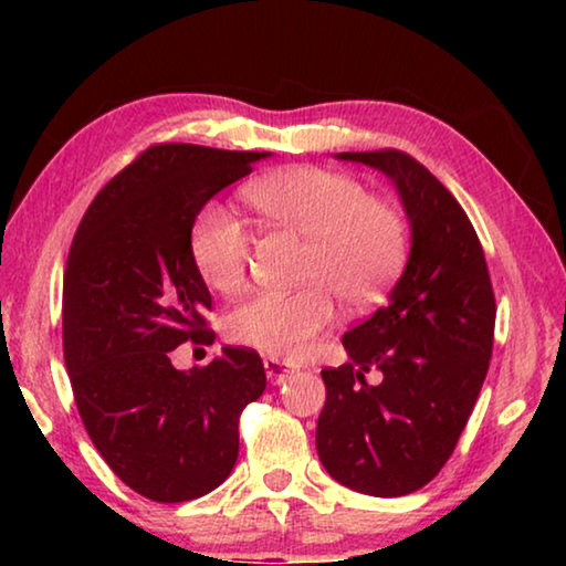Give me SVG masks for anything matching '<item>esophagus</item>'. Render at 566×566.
Masks as SVG:
<instances>
[{
    "instance_id": "esophagus-1",
    "label": "esophagus",
    "mask_w": 566,
    "mask_h": 566,
    "mask_svg": "<svg viewBox=\"0 0 566 566\" xmlns=\"http://www.w3.org/2000/svg\"><path fill=\"white\" fill-rule=\"evenodd\" d=\"M264 369H266V377H270L272 385H282V381L290 379L292 375L300 371V367L286 359H276V357H264Z\"/></svg>"
}]
</instances>
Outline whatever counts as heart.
Returning <instances> with one entry per match:
<instances>
[{"label": "heart", "mask_w": 566, "mask_h": 566, "mask_svg": "<svg viewBox=\"0 0 566 566\" xmlns=\"http://www.w3.org/2000/svg\"><path fill=\"white\" fill-rule=\"evenodd\" d=\"M266 222L306 239L296 292H260L227 317L229 339L272 357L296 359L337 319V300L369 310L387 294L407 262L409 232L395 207L369 197L342 171L290 167L244 189ZM197 274L214 292L244 286L252 237L224 207L209 205L189 234Z\"/></svg>", "instance_id": "heart-1"}]
</instances>
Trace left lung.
<instances>
[{"label": "left lung", "instance_id": "1", "mask_svg": "<svg viewBox=\"0 0 566 566\" xmlns=\"http://www.w3.org/2000/svg\"><path fill=\"white\" fill-rule=\"evenodd\" d=\"M391 177L411 252L387 304L342 337L349 361L322 369L317 452L339 484L405 496L439 474L462 437L492 359L496 302L484 249L442 181L407 151H342ZM382 371L379 386L363 375Z\"/></svg>", "mask_w": 566, "mask_h": 566}]
</instances>
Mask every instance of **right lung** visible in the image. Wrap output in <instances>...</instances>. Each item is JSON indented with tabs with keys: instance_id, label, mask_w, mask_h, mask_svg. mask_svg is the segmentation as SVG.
I'll return each instance as SVG.
<instances>
[{
	"instance_id": "obj_1",
	"label": "right lung",
	"mask_w": 566,
	"mask_h": 566,
	"mask_svg": "<svg viewBox=\"0 0 566 566\" xmlns=\"http://www.w3.org/2000/svg\"><path fill=\"white\" fill-rule=\"evenodd\" d=\"M270 151L151 145L114 175L70 247L62 342L76 409L134 492L177 504L217 490L239 454V417L266 387L260 354L224 347L179 371L169 352L212 344V296L189 254L195 219Z\"/></svg>"
}]
</instances>
